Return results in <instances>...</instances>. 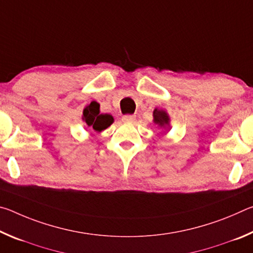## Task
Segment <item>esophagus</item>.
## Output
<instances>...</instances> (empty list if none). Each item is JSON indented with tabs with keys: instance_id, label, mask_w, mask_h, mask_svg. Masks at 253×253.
<instances>
[{
	"instance_id": "1",
	"label": "esophagus",
	"mask_w": 253,
	"mask_h": 253,
	"mask_svg": "<svg viewBox=\"0 0 253 253\" xmlns=\"http://www.w3.org/2000/svg\"><path fill=\"white\" fill-rule=\"evenodd\" d=\"M123 122L124 123H132L136 119L135 115H125V116H123Z\"/></svg>"
}]
</instances>
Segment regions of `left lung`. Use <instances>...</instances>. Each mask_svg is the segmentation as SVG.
I'll return each mask as SVG.
<instances>
[{"instance_id": "1", "label": "left lung", "mask_w": 253, "mask_h": 253, "mask_svg": "<svg viewBox=\"0 0 253 253\" xmlns=\"http://www.w3.org/2000/svg\"><path fill=\"white\" fill-rule=\"evenodd\" d=\"M153 115H154V123L157 124L158 126L163 127V128H166L169 126V118L168 116V114H166L164 110L155 109L154 110Z\"/></svg>"}]
</instances>
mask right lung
Wrapping results in <instances>:
<instances>
[{
	"instance_id": "right-lung-1",
	"label": "right lung",
	"mask_w": 253,
	"mask_h": 253,
	"mask_svg": "<svg viewBox=\"0 0 253 253\" xmlns=\"http://www.w3.org/2000/svg\"><path fill=\"white\" fill-rule=\"evenodd\" d=\"M84 122L85 125L93 128L96 131H101L109 127L114 122V118L108 114H100L99 104L96 101H91L84 109Z\"/></svg>"
}]
</instances>
